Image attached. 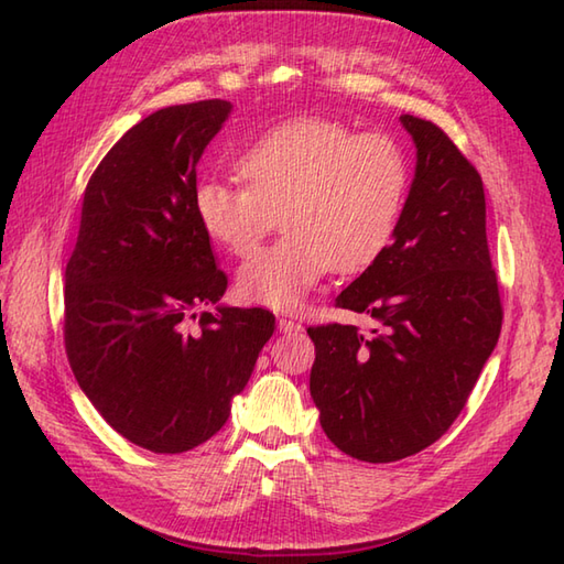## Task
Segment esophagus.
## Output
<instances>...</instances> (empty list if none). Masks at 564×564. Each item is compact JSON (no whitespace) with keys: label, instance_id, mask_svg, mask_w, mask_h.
<instances>
[{"label":"esophagus","instance_id":"1","mask_svg":"<svg viewBox=\"0 0 564 564\" xmlns=\"http://www.w3.org/2000/svg\"><path fill=\"white\" fill-rule=\"evenodd\" d=\"M279 329L285 334H297V332H303V325L293 317H279Z\"/></svg>","mask_w":564,"mask_h":564}]
</instances>
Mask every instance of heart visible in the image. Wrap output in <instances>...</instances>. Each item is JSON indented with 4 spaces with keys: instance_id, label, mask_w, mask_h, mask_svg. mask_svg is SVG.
<instances>
[{
    "instance_id": "1",
    "label": "heart",
    "mask_w": 564,
    "mask_h": 564,
    "mask_svg": "<svg viewBox=\"0 0 564 564\" xmlns=\"http://www.w3.org/2000/svg\"><path fill=\"white\" fill-rule=\"evenodd\" d=\"M245 186L200 178L191 194L213 245L247 257L281 210L285 235L237 273L242 301L293 310L329 269L370 267L392 242L410 194V162L388 135L329 118L281 123L237 154Z\"/></svg>"
}]
</instances>
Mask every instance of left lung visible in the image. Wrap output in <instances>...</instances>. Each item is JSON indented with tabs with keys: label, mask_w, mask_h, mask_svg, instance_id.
I'll return each mask as SVG.
<instances>
[{
	"label": "left lung",
	"mask_w": 564,
	"mask_h": 564,
	"mask_svg": "<svg viewBox=\"0 0 564 564\" xmlns=\"http://www.w3.org/2000/svg\"><path fill=\"white\" fill-rule=\"evenodd\" d=\"M414 182L390 247L337 295L378 322L310 327V394L327 438L351 458L392 463L438 441L460 414L501 332L485 188L453 140L400 116Z\"/></svg>",
	"instance_id": "obj_1"
}]
</instances>
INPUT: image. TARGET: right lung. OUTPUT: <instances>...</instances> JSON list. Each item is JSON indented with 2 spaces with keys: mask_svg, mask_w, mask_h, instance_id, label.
Listing matches in <instances>:
<instances>
[{
  "mask_svg": "<svg viewBox=\"0 0 564 564\" xmlns=\"http://www.w3.org/2000/svg\"><path fill=\"white\" fill-rule=\"evenodd\" d=\"M230 111V101L208 99L130 128L89 178L65 269L72 373L118 434L152 453H184L218 434L275 329L263 307L197 313L218 304L227 275L191 194Z\"/></svg>",
  "mask_w": 564,
  "mask_h": 564,
  "instance_id": "obj_1",
  "label": "right lung"
}]
</instances>
